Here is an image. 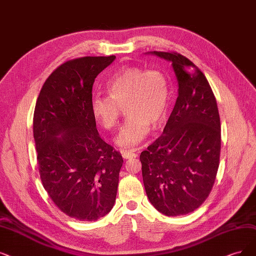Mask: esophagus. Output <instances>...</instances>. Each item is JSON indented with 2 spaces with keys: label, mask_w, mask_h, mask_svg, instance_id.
I'll return each mask as SVG.
<instances>
[{
  "label": "esophagus",
  "mask_w": 256,
  "mask_h": 256,
  "mask_svg": "<svg viewBox=\"0 0 256 256\" xmlns=\"http://www.w3.org/2000/svg\"><path fill=\"white\" fill-rule=\"evenodd\" d=\"M122 158L129 160V158H134L138 156V153L134 150H122Z\"/></svg>",
  "instance_id": "34e87169"
}]
</instances>
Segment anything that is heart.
<instances>
[{"label":"heart","mask_w":256,"mask_h":256,"mask_svg":"<svg viewBox=\"0 0 256 256\" xmlns=\"http://www.w3.org/2000/svg\"><path fill=\"white\" fill-rule=\"evenodd\" d=\"M105 87L108 96L96 94L91 98V114L104 129L114 130L120 107H125L127 118L116 138L120 146H136L148 136L150 125L158 127L165 120L170 84L162 71L122 68L107 80Z\"/></svg>","instance_id":"1"}]
</instances>
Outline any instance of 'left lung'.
<instances>
[{"instance_id":"left-lung-1","label":"left lung","mask_w":256,"mask_h":256,"mask_svg":"<svg viewBox=\"0 0 256 256\" xmlns=\"http://www.w3.org/2000/svg\"><path fill=\"white\" fill-rule=\"evenodd\" d=\"M172 63L176 98L162 134L140 156L147 196L167 216H185L206 200L220 154V120L216 96L202 71L176 52L152 51Z\"/></svg>"}]
</instances>
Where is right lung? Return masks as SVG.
Returning <instances> with one entry per match:
<instances>
[{
    "instance_id": "add662e5",
    "label": "right lung",
    "mask_w": 256,
    "mask_h": 256,
    "mask_svg": "<svg viewBox=\"0 0 256 256\" xmlns=\"http://www.w3.org/2000/svg\"><path fill=\"white\" fill-rule=\"evenodd\" d=\"M114 60L84 56L58 66L34 108L40 180L56 206L78 220L105 216L116 198L122 158L100 138L90 109L94 80Z\"/></svg>"
}]
</instances>
